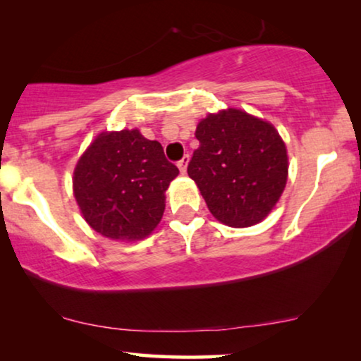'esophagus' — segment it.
<instances>
[{
    "instance_id": "34e87169",
    "label": "esophagus",
    "mask_w": 361,
    "mask_h": 361,
    "mask_svg": "<svg viewBox=\"0 0 361 361\" xmlns=\"http://www.w3.org/2000/svg\"><path fill=\"white\" fill-rule=\"evenodd\" d=\"M188 163H190V157L188 155L183 157L180 161H178V168H180V171L183 173V175L186 173V168H188Z\"/></svg>"
}]
</instances>
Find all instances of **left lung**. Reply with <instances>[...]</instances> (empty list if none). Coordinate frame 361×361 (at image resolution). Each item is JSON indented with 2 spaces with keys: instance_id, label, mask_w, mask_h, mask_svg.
<instances>
[{
  "instance_id": "obj_1",
  "label": "left lung",
  "mask_w": 361,
  "mask_h": 361,
  "mask_svg": "<svg viewBox=\"0 0 361 361\" xmlns=\"http://www.w3.org/2000/svg\"><path fill=\"white\" fill-rule=\"evenodd\" d=\"M188 175L211 214L231 228L261 223L276 208L289 176L287 147L267 120L241 109L208 114L196 125Z\"/></svg>"
}]
</instances>
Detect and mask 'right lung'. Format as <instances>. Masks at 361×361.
<instances>
[{
  "mask_svg": "<svg viewBox=\"0 0 361 361\" xmlns=\"http://www.w3.org/2000/svg\"><path fill=\"white\" fill-rule=\"evenodd\" d=\"M178 173L160 143L138 128L100 132L75 163L72 191L95 233L135 243L160 224L165 191Z\"/></svg>",
  "mask_w": 361,
  "mask_h": 361,
  "instance_id": "1",
  "label": "right lung"
}]
</instances>
